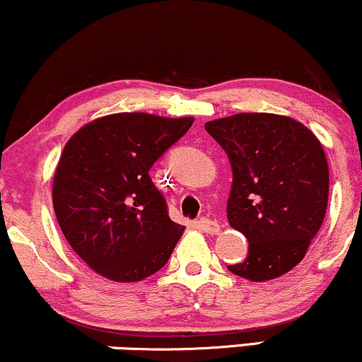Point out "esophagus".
<instances>
[{
  "label": "esophagus",
  "mask_w": 362,
  "mask_h": 362,
  "mask_svg": "<svg viewBox=\"0 0 362 362\" xmlns=\"http://www.w3.org/2000/svg\"><path fill=\"white\" fill-rule=\"evenodd\" d=\"M198 227L202 228L203 232L210 233V235H216L220 232V225L214 222V220H208V218H202L198 222Z\"/></svg>",
  "instance_id": "34e87169"
}]
</instances>
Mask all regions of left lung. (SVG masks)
Wrapping results in <instances>:
<instances>
[{
    "mask_svg": "<svg viewBox=\"0 0 362 362\" xmlns=\"http://www.w3.org/2000/svg\"><path fill=\"white\" fill-rule=\"evenodd\" d=\"M227 152L232 191L227 218L249 240L247 259L228 271L261 283L303 261L324 223L329 164L320 140L295 118L237 113L206 122Z\"/></svg>",
    "mask_w": 362,
    "mask_h": 362,
    "instance_id": "obj_1",
    "label": "left lung"
}]
</instances>
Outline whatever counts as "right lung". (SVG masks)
<instances>
[{"label":"right lung","mask_w":362,"mask_h":362,"mask_svg":"<svg viewBox=\"0 0 362 362\" xmlns=\"http://www.w3.org/2000/svg\"><path fill=\"white\" fill-rule=\"evenodd\" d=\"M193 122L113 113L67 140L55 168L52 205L66 240L95 273L137 283L171 257L185 225L169 218L148 169Z\"/></svg>","instance_id":"right-lung-1"}]
</instances>
